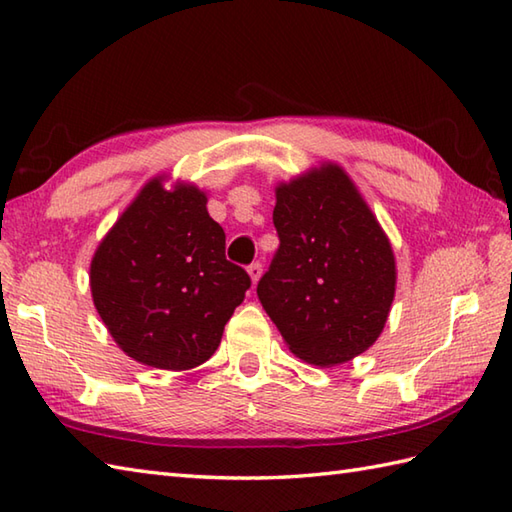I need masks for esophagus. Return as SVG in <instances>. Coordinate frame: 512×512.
<instances>
[{
  "label": "esophagus",
  "instance_id": "34e87169",
  "mask_svg": "<svg viewBox=\"0 0 512 512\" xmlns=\"http://www.w3.org/2000/svg\"><path fill=\"white\" fill-rule=\"evenodd\" d=\"M248 275H250V281H253V286L257 284L259 279H262V264H250L248 266Z\"/></svg>",
  "mask_w": 512,
  "mask_h": 512
}]
</instances>
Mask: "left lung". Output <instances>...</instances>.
Listing matches in <instances>:
<instances>
[{
  "instance_id": "obj_1",
  "label": "left lung",
  "mask_w": 512,
  "mask_h": 512,
  "mask_svg": "<svg viewBox=\"0 0 512 512\" xmlns=\"http://www.w3.org/2000/svg\"><path fill=\"white\" fill-rule=\"evenodd\" d=\"M275 198L279 248L257 297L301 361H352L376 343L396 295L389 237L336 162L279 182Z\"/></svg>"
}]
</instances>
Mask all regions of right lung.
<instances>
[{
    "label": "right lung",
    "mask_w": 512,
    "mask_h": 512,
    "mask_svg": "<svg viewBox=\"0 0 512 512\" xmlns=\"http://www.w3.org/2000/svg\"><path fill=\"white\" fill-rule=\"evenodd\" d=\"M151 178L101 239L90 264L94 308L134 361L184 372L209 361L250 277L224 255L206 193Z\"/></svg>",
    "instance_id": "1"
}]
</instances>
